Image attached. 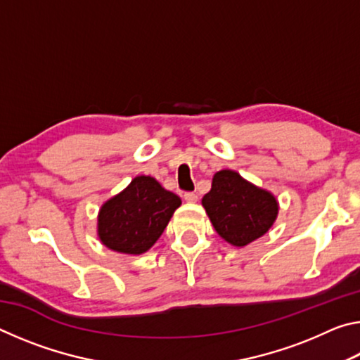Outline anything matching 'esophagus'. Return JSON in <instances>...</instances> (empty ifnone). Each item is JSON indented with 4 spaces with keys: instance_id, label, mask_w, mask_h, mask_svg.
<instances>
[{
    "instance_id": "34e87169",
    "label": "esophagus",
    "mask_w": 360,
    "mask_h": 360,
    "mask_svg": "<svg viewBox=\"0 0 360 360\" xmlns=\"http://www.w3.org/2000/svg\"><path fill=\"white\" fill-rule=\"evenodd\" d=\"M184 200L187 203H195L198 200V197H197V193L195 192H186L184 193Z\"/></svg>"
}]
</instances>
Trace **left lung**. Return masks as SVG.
Listing matches in <instances>:
<instances>
[{
  "instance_id": "obj_1",
  "label": "left lung",
  "mask_w": 360,
  "mask_h": 360,
  "mask_svg": "<svg viewBox=\"0 0 360 360\" xmlns=\"http://www.w3.org/2000/svg\"><path fill=\"white\" fill-rule=\"evenodd\" d=\"M202 203L217 233L233 246H246L260 238L278 214V202L270 192L231 169L214 174L211 191Z\"/></svg>"
}]
</instances>
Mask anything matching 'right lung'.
Here are the masks:
<instances>
[{
	"mask_svg": "<svg viewBox=\"0 0 360 360\" xmlns=\"http://www.w3.org/2000/svg\"><path fill=\"white\" fill-rule=\"evenodd\" d=\"M179 205L178 195L165 191L154 178L138 176L101 206L100 240L112 251L143 254L160 238Z\"/></svg>",
	"mask_w": 360,
	"mask_h": 360,
	"instance_id": "1",
	"label": "right lung"
}]
</instances>
